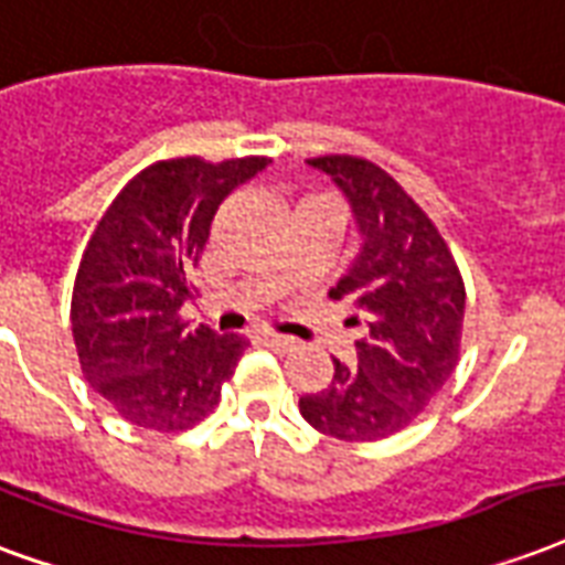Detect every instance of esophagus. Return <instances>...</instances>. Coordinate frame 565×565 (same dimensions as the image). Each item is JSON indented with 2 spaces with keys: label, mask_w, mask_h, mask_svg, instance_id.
Here are the masks:
<instances>
[{
  "label": "esophagus",
  "mask_w": 565,
  "mask_h": 565,
  "mask_svg": "<svg viewBox=\"0 0 565 565\" xmlns=\"http://www.w3.org/2000/svg\"><path fill=\"white\" fill-rule=\"evenodd\" d=\"M260 338H264L269 347H275V350H292V347H296V340L287 338V334H278V331H260Z\"/></svg>",
  "instance_id": "obj_1"
}]
</instances>
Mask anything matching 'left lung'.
<instances>
[{
  "label": "left lung",
  "instance_id": "left-lung-1",
  "mask_svg": "<svg viewBox=\"0 0 565 565\" xmlns=\"http://www.w3.org/2000/svg\"><path fill=\"white\" fill-rule=\"evenodd\" d=\"M308 166L334 180L361 234L359 254L329 296H355L364 338L355 340V364L334 359L329 387L305 394L299 412L322 436L379 441L406 429L454 373L462 275L438 227L387 171L359 157H317Z\"/></svg>",
  "mask_w": 565,
  "mask_h": 565
}]
</instances>
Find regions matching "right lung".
I'll return each mask as SVG.
<instances>
[{
	"label": "right lung",
	"instance_id": "add662e5",
	"mask_svg": "<svg viewBox=\"0 0 565 565\" xmlns=\"http://www.w3.org/2000/svg\"><path fill=\"white\" fill-rule=\"evenodd\" d=\"M266 157L153 162L111 201L73 284V340L88 385L124 420L178 433L204 420L248 340L186 329L183 301L218 204Z\"/></svg>",
	"mask_w": 565,
	"mask_h": 565
}]
</instances>
